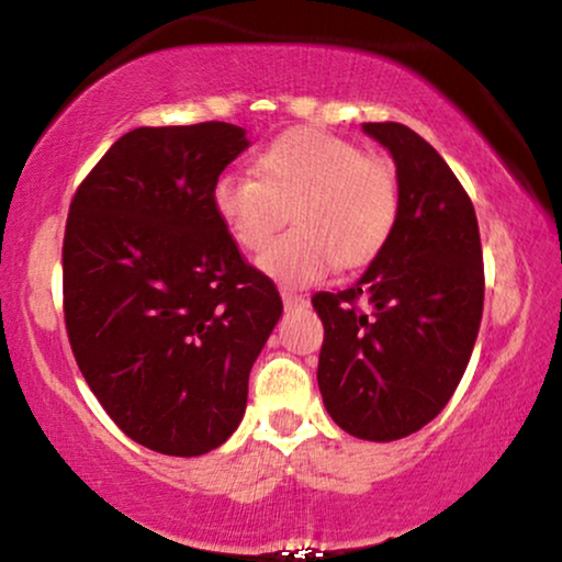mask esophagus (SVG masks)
Here are the masks:
<instances>
[{
	"label": "esophagus",
	"mask_w": 562,
	"mask_h": 562,
	"mask_svg": "<svg viewBox=\"0 0 562 562\" xmlns=\"http://www.w3.org/2000/svg\"><path fill=\"white\" fill-rule=\"evenodd\" d=\"M281 299H283V307L286 310H296V307H307V299L291 289H281Z\"/></svg>",
	"instance_id": "obj_1"
}]
</instances>
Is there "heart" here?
Returning <instances> with one entry per match:
<instances>
[{"mask_svg": "<svg viewBox=\"0 0 562 562\" xmlns=\"http://www.w3.org/2000/svg\"><path fill=\"white\" fill-rule=\"evenodd\" d=\"M211 201L245 250H260L291 211L296 227L258 258L260 271L286 286L323 281L338 263L359 268L374 260L400 214L390 159L363 155L348 138L315 128L276 136L260 151L255 178L218 175Z\"/></svg>", "mask_w": 562, "mask_h": 562, "instance_id": "1", "label": "heart"}]
</instances>
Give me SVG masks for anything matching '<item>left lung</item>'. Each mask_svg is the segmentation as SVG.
<instances>
[{"label":"left lung","mask_w":562,"mask_h":562,"mask_svg":"<svg viewBox=\"0 0 562 562\" xmlns=\"http://www.w3.org/2000/svg\"><path fill=\"white\" fill-rule=\"evenodd\" d=\"M397 167L400 214L344 291L312 296L325 325L317 384L330 418L367 441L424 428L454 395L483 317L477 216L439 151L403 123H363Z\"/></svg>","instance_id":"8db88e82"}]
</instances>
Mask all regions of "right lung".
Masks as SVG:
<instances>
[{
    "label": "right lung",
    "mask_w": 562,
    "mask_h": 562,
    "mask_svg": "<svg viewBox=\"0 0 562 562\" xmlns=\"http://www.w3.org/2000/svg\"><path fill=\"white\" fill-rule=\"evenodd\" d=\"M222 121L134 128L79 183L64 232V323L77 367L128 439L199 457L235 434L281 317L211 191L247 149Z\"/></svg>",
    "instance_id": "1"
}]
</instances>
